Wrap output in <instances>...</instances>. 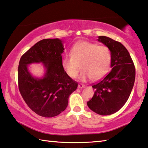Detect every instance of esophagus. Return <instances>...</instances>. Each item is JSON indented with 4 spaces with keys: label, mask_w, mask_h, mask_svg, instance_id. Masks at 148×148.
<instances>
[{
    "label": "esophagus",
    "mask_w": 148,
    "mask_h": 148,
    "mask_svg": "<svg viewBox=\"0 0 148 148\" xmlns=\"http://www.w3.org/2000/svg\"><path fill=\"white\" fill-rule=\"evenodd\" d=\"M78 87H79V88H80V89H82V88H83V87H85V85L83 84H79Z\"/></svg>",
    "instance_id": "esophagus-1"
}]
</instances>
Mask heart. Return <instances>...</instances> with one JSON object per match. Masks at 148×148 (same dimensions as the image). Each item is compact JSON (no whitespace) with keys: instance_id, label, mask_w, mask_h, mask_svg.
Returning a JSON list of instances; mask_svg holds the SVG:
<instances>
[{"instance_id":"obj_1","label":"heart","mask_w":148,"mask_h":148,"mask_svg":"<svg viewBox=\"0 0 148 148\" xmlns=\"http://www.w3.org/2000/svg\"><path fill=\"white\" fill-rule=\"evenodd\" d=\"M71 55H64L61 63L69 77H77L80 66L83 70L80 79L85 81L91 78L98 80L109 72L111 63V53L108 47L81 40L75 43L71 51Z\"/></svg>"}]
</instances>
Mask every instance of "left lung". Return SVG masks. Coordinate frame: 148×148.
I'll return each mask as SVG.
<instances>
[{
  "instance_id": "8db88e82",
  "label": "left lung",
  "mask_w": 148,
  "mask_h": 148,
  "mask_svg": "<svg viewBox=\"0 0 148 148\" xmlns=\"http://www.w3.org/2000/svg\"><path fill=\"white\" fill-rule=\"evenodd\" d=\"M98 41L110 49L112 69L92 85L95 93L87 104L97 114L108 115L119 111L127 101L134 85L136 69L129 52L121 42L105 36H99Z\"/></svg>"
}]
</instances>
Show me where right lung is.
<instances>
[{"label": "right lung", "instance_id": "1", "mask_svg": "<svg viewBox=\"0 0 148 148\" xmlns=\"http://www.w3.org/2000/svg\"><path fill=\"white\" fill-rule=\"evenodd\" d=\"M64 48L59 38L42 39L21 57L18 67L19 91L31 110L45 117L57 116L65 110L69 95L78 83L69 77L61 63ZM42 62L46 69L43 78H34L27 65Z\"/></svg>", "mask_w": 148, "mask_h": 148}]
</instances>
